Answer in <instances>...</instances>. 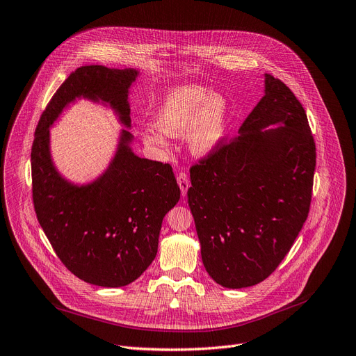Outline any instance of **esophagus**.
<instances>
[{
    "label": "esophagus",
    "instance_id": "34e87169",
    "mask_svg": "<svg viewBox=\"0 0 356 356\" xmlns=\"http://www.w3.org/2000/svg\"><path fill=\"white\" fill-rule=\"evenodd\" d=\"M177 183H179V186H180L181 195L186 196V195H188V189L191 188V180H189L188 175L180 173V175L177 176Z\"/></svg>",
    "mask_w": 356,
    "mask_h": 356
}]
</instances>
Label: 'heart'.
<instances>
[{"instance_id": "heart-1", "label": "heart", "mask_w": 356, "mask_h": 356, "mask_svg": "<svg viewBox=\"0 0 356 356\" xmlns=\"http://www.w3.org/2000/svg\"><path fill=\"white\" fill-rule=\"evenodd\" d=\"M228 115L227 100L197 84L179 86L170 90L160 103L154 123L159 131L147 129L143 136L147 145L165 148V136L188 133L193 154L202 157L212 152L225 134Z\"/></svg>"}]
</instances>
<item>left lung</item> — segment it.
<instances>
[{"label": "left lung", "mask_w": 356, "mask_h": 356, "mask_svg": "<svg viewBox=\"0 0 356 356\" xmlns=\"http://www.w3.org/2000/svg\"><path fill=\"white\" fill-rule=\"evenodd\" d=\"M314 170L302 104L265 74V96L238 136L221 140L191 167L188 202L204 266L216 284L253 286L280 266L310 211Z\"/></svg>", "instance_id": "left-lung-1"}]
</instances>
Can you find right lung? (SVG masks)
<instances>
[{
  "instance_id": "1",
  "label": "right lung",
  "mask_w": 356,
  "mask_h": 356,
  "mask_svg": "<svg viewBox=\"0 0 356 356\" xmlns=\"http://www.w3.org/2000/svg\"><path fill=\"white\" fill-rule=\"evenodd\" d=\"M138 74L103 65L76 68L46 106L32 147L38 221L65 268L97 286H125L145 272L157 254L163 218L179 202L180 189L172 165L135 156L127 129L104 173L74 184L52 161L49 128L75 99L109 104L122 125L131 128L128 95Z\"/></svg>"
}]
</instances>
